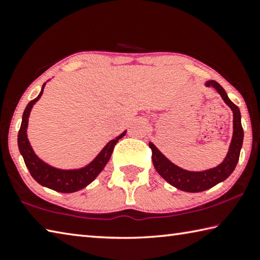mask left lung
I'll list each match as a JSON object with an SVG mask.
<instances>
[{"instance_id":"8db88e82","label":"left lung","mask_w":260,"mask_h":260,"mask_svg":"<svg viewBox=\"0 0 260 260\" xmlns=\"http://www.w3.org/2000/svg\"><path fill=\"white\" fill-rule=\"evenodd\" d=\"M206 85L215 88L233 112V138H232L231 146L225 160L212 169L198 172L187 171L170 162L155 147V145L149 143L154 168L161 175L162 178L166 179L170 185L175 186L176 188L189 193L203 192V190L211 188L229 178L238 165L240 151L243 143V127L241 124V113L239 107L233 102H231V99L227 97L226 91L216 81H207Z\"/></svg>"}]
</instances>
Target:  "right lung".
<instances>
[{
  "label": "right lung",
  "instance_id": "right-lung-1",
  "mask_svg": "<svg viewBox=\"0 0 260 260\" xmlns=\"http://www.w3.org/2000/svg\"><path fill=\"white\" fill-rule=\"evenodd\" d=\"M44 85L45 83L42 85V90H41L40 94L35 99L30 100L25 108L24 114H22L21 125L19 133H18V147H19L20 154L24 157L27 169L29 170L31 177L40 185L45 186V187L60 193L77 192V190L84 188L85 186L92 183L95 179V177L100 174V171L104 169V167L107 165L109 158H111L114 146L126 134V131L121 134L115 139L111 140L103 148V151L95 156L92 162L89 163L84 168H81V169L61 170L47 165V163H44L41 158L36 156L26 134L30 109L33 107V105L41 98V95H42Z\"/></svg>",
  "mask_w": 260,
  "mask_h": 260
}]
</instances>
